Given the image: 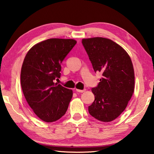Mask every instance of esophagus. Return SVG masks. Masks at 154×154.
Segmentation results:
<instances>
[{
	"instance_id": "34e87169",
	"label": "esophagus",
	"mask_w": 154,
	"mask_h": 154,
	"mask_svg": "<svg viewBox=\"0 0 154 154\" xmlns=\"http://www.w3.org/2000/svg\"><path fill=\"white\" fill-rule=\"evenodd\" d=\"M76 91L77 92H84L86 91V89H84V90H79V89H76Z\"/></svg>"
}]
</instances>
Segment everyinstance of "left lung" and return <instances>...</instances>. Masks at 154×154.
Masks as SVG:
<instances>
[{
  "label": "left lung",
  "instance_id": "obj_1",
  "mask_svg": "<svg viewBox=\"0 0 154 154\" xmlns=\"http://www.w3.org/2000/svg\"><path fill=\"white\" fill-rule=\"evenodd\" d=\"M82 42L94 72L102 73L98 86L92 88L94 101L88 112L100 121H112L125 110L134 93L131 58L120 45L108 38L83 39Z\"/></svg>",
  "mask_w": 154,
  "mask_h": 154
}]
</instances>
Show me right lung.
Wrapping results in <instances>:
<instances>
[{"label": "right lung", "instance_id": "add662e5", "mask_svg": "<svg viewBox=\"0 0 154 154\" xmlns=\"http://www.w3.org/2000/svg\"><path fill=\"white\" fill-rule=\"evenodd\" d=\"M72 39L51 38L34 45L24 57L20 82L29 106L41 120L51 123L67 111L72 90L54 82L61 64L76 45Z\"/></svg>", "mask_w": 154, "mask_h": 154}]
</instances>
